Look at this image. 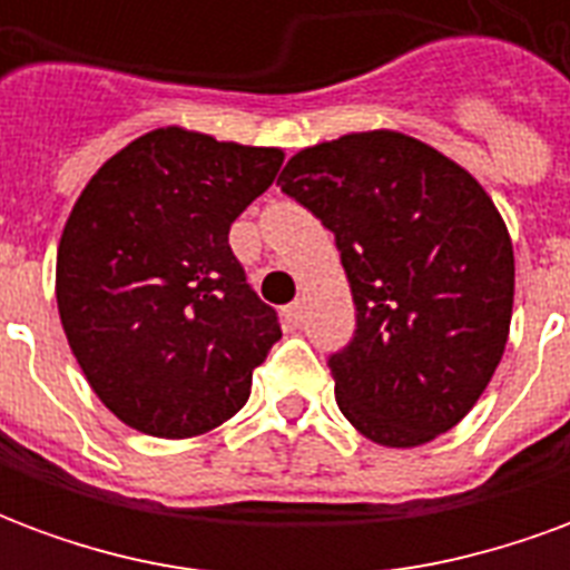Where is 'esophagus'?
<instances>
[{"instance_id":"obj_1","label":"esophagus","mask_w":570,"mask_h":570,"mask_svg":"<svg viewBox=\"0 0 570 570\" xmlns=\"http://www.w3.org/2000/svg\"><path fill=\"white\" fill-rule=\"evenodd\" d=\"M284 317L293 323V326H298V323H302V317H305V311H302V302H289V305L284 308Z\"/></svg>"}]
</instances>
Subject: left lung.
<instances>
[{"instance_id":"obj_1","label":"left lung","mask_w":570,"mask_h":570,"mask_svg":"<svg viewBox=\"0 0 570 570\" xmlns=\"http://www.w3.org/2000/svg\"><path fill=\"white\" fill-rule=\"evenodd\" d=\"M277 186L333 232L357 305L354 338L326 360L342 415L391 449L452 430L513 314V244L485 188L396 130L302 149Z\"/></svg>"}]
</instances>
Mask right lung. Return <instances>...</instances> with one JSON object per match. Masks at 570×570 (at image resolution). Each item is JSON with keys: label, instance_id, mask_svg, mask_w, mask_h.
Returning a JSON list of instances; mask_svg holds the SVG:
<instances>
[{"label": "right lung", "instance_id": "obj_1", "mask_svg": "<svg viewBox=\"0 0 570 570\" xmlns=\"http://www.w3.org/2000/svg\"><path fill=\"white\" fill-rule=\"evenodd\" d=\"M281 164V149L158 128L76 200L57 247V308L94 394L128 428L186 440L247 403L281 323L228 228Z\"/></svg>", "mask_w": 570, "mask_h": 570}]
</instances>
